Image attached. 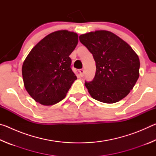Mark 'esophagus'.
I'll return each mask as SVG.
<instances>
[{"label": "esophagus", "mask_w": 156, "mask_h": 156, "mask_svg": "<svg viewBox=\"0 0 156 156\" xmlns=\"http://www.w3.org/2000/svg\"><path fill=\"white\" fill-rule=\"evenodd\" d=\"M84 69H80V75L81 77L84 76Z\"/></svg>", "instance_id": "obj_1"}]
</instances>
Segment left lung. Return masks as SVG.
<instances>
[{
  "instance_id": "obj_1",
  "label": "left lung",
  "mask_w": 156,
  "mask_h": 156,
  "mask_svg": "<svg viewBox=\"0 0 156 156\" xmlns=\"http://www.w3.org/2000/svg\"><path fill=\"white\" fill-rule=\"evenodd\" d=\"M79 39L96 62V75L84 85L94 99L105 103L120 101L129 94L139 78L138 54L119 36L106 30L82 34Z\"/></svg>"
}]
</instances>
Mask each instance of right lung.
<instances>
[{
  "mask_svg": "<svg viewBox=\"0 0 156 156\" xmlns=\"http://www.w3.org/2000/svg\"><path fill=\"white\" fill-rule=\"evenodd\" d=\"M78 43L76 33L58 30L46 36L29 53L22 75L26 91L36 102L50 106L65 98L77 79L69 55Z\"/></svg>",
  "mask_w": 156,
  "mask_h": 156,
  "instance_id": "right-lung-1",
  "label": "right lung"
}]
</instances>
